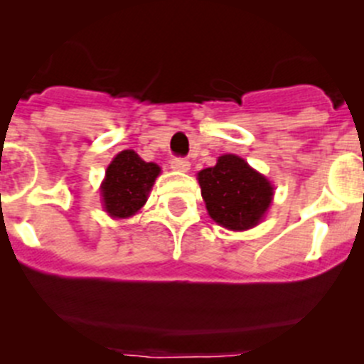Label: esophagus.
<instances>
[{"instance_id":"obj_1","label":"esophagus","mask_w":364,"mask_h":364,"mask_svg":"<svg viewBox=\"0 0 364 364\" xmlns=\"http://www.w3.org/2000/svg\"><path fill=\"white\" fill-rule=\"evenodd\" d=\"M171 168L172 171H178V172H188L190 171V161L186 159H172L171 160Z\"/></svg>"}]
</instances>
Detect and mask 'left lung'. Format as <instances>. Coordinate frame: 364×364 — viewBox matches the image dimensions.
<instances>
[{"label":"left lung","instance_id":"left-lung-1","mask_svg":"<svg viewBox=\"0 0 364 364\" xmlns=\"http://www.w3.org/2000/svg\"><path fill=\"white\" fill-rule=\"evenodd\" d=\"M197 179L209 216L230 230L255 227L273 200V185L236 155H222Z\"/></svg>","mask_w":364,"mask_h":364}]
</instances>
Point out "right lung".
<instances>
[{
	"mask_svg": "<svg viewBox=\"0 0 364 364\" xmlns=\"http://www.w3.org/2000/svg\"><path fill=\"white\" fill-rule=\"evenodd\" d=\"M159 174V165L144 161L132 149L117 153L105 171L100 188L105 211L112 218L135 215L148 200Z\"/></svg>",
	"mask_w": 364,
	"mask_h": 364,
	"instance_id": "add662e5",
	"label": "right lung"
}]
</instances>
